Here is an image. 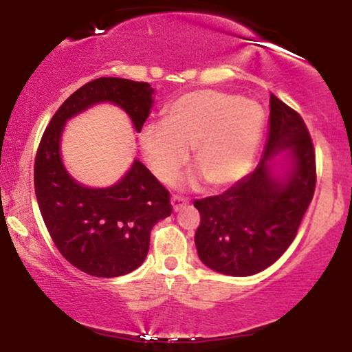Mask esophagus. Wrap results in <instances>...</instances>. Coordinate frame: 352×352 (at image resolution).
<instances>
[{
  "label": "esophagus",
  "instance_id": "34e87169",
  "mask_svg": "<svg viewBox=\"0 0 352 352\" xmlns=\"http://www.w3.org/2000/svg\"><path fill=\"white\" fill-rule=\"evenodd\" d=\"M170 204H172V210L178 212V210H182V208L186 206V199L182 198V197L174 195V197L170 198Z\"/></svg>",
  "mask_w": 352,
  "mask_h": 352
}]
</instances>
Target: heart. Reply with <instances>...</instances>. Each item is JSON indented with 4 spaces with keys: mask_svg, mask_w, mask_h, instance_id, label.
Listing matches in <instances>:
<instances>
[{
    "mask_svg": "<svg viewBox=\"0 0 352 352\" xmlns=\"http://www.w3.org/2000/svg\"><path fill=\"white\" fill-rule=\"evenodd\" d=\"M265 126L257 102L241 96L198 91L184 94L166 110L164 122L146 124L139 134L142 155L160 182H168L189 160L213 189H227L248 174ZM186 184H195L189 177Z\"/></svg>",
    "mask_w": 352,
    "mask_h": 352,
    "instance_id": "heart-1",
    "label": "heart"
}]
</instances>
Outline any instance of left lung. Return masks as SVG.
<instances>
[{
	"label": "left lung",
	"instance_id": "8db88e82",
	"mask_svg": "<svg viewBox=\"0 0 352 352\" xmlns=\"http://www.w3.org/2000/svg\"><path fill=\"white\" fill-rule=\"evenodd\" d=\"M263 157L222 195L193 203L201 214L198 257L223 275L250 276L274 265L296 237L316 184L315 151L302 118L274 94Z\"/></svg>",
	"mask_w": 352,
	"mask_h": 352
}]
</instances>
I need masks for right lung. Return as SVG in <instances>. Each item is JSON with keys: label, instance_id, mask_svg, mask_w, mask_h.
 I'll use <instances>...</instances> for the list:
<instances>
[{"label": "right lung", "instance_id": "1", "mask_svg": "<svg viewBox=\"0 0 352 352\" xmlns=\"http://www.w3.org/2000/svg\"><path fill=\"white\" fill-rule=\"evenodd\" d=\"M154 94L149 83L126 78L89 81L58 107L37 149L34 190L45 226L62 256L89 275L111 278L138 269L146 258L151 228L170 216L172 207L169 192L138 159L109 188L77 182L62 157L65 125L87 109L110 102L140 133Z\"/></svg>", "mask_w": 352, "mask_h": 352}]
</instances>
